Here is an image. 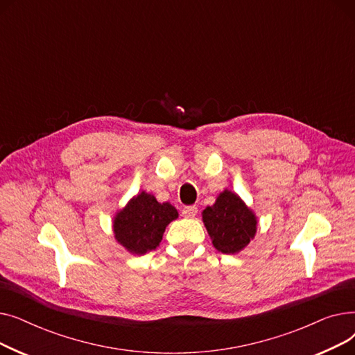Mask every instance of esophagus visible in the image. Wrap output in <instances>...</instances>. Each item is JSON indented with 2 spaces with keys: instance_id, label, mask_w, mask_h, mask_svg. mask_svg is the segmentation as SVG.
<instances>
[{
  "instance_id": "obj_1",
  "label": "esophagus",
  "mask_w": 355,
  "mask_h": 355,
  "mask_svg": "<svg viewBox=\"0 0 355 355\" xmlns=\"http://www.w3.org/2000/svg\"><path fill=\"white\" fill-rule=\"evenodd\" d=\"M197 211H198V209L196 206H189V207L182 209V216L187 218H194L197 216Z\"/></svg>"
}]
</instances>
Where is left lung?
Returning <instances> with one entry per match:
<instances>
[{
	"label": "left lung",
	"instance_id": "1",
	"mask_svg": "<svg viewBox=\"0 0 355 355\" xmlns=\"http://www.w3.org/2000/svg\"><path fill=\"white\" fill-rule=\"evenodd\" d=\"M202 221L213 246L226 254L243 250L257 230V218L236 193L225 190L202 211Z\"/></svg>",
	"mask_w": 355,
	"mask_h": 355
}]
</instances>
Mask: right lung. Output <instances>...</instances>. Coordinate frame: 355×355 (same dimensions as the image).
<instances>
[{
  "label": "right lung",
  "mask_w": 355,
  "mask_h": 355,
  "mask_svg": "<svg viewBox=\"0 0 355 355\" xmlns=\"http://www.w3.org/2000/svg\"><path fill=\"white\" fill-rule=\"evenodd\" d=\"M177 217L170 202H158L153 194L142 191L116 213L115 239L129 253L145 254L159 246L165 227Z\"/></svg>",
  "instance_id": "1"
}]
</instances>
